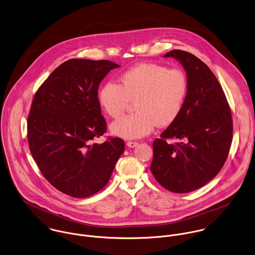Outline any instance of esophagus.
<instances>
[{
    "label": "esophagus",
    "instance_id": "1",
    "mask_svg": "<svg viewBox=\"0 0 255 255\" xmlns=\"http://www.w3.org/2000/svg\"><path fill=\"white\" fill-rule=\"evenodd\" d=\"M126 145H127L129 148H135V147L138 146V143H137V142H127Z\"/></svg>",
    "mask_w": 255,
    "mask_h": 255
}]
</instances>
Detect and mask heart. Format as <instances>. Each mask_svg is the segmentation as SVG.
I'll use <instances>...</instances> for the list:
<instances>
[{
  "mask_svg": "<svg viewBox=\"0 0 255 255\" xmlns=\"http://www.w3.org/2000/svg\"><path fill=\"white\" fill-rule=\"evenodd\" d=\"M121 85L106 82L99 92L102 109L112 118L123 114L130 101L136 113L110 125L114 136L133 140L150 134L155 125L165 127L179 116L188 92V80L181 69L142 63L124 72Z\"/></svg>",
  "mask_w": 255,
  "mask_h": 255,
  "instance_id": "heart-1",
  "label": "heart"
}]
</instances>
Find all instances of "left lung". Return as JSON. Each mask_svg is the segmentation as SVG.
<instances>
[{"mask_svg": "<svg viewBox=\"0 0 255 255\" xmlns=\"http://www.w3.org/2000/svg\"><path fill=\"white\" fill-rule=\"evenodd\" d=\"M163 57L182 65L188 92L179 116L153 142L150 169L165 189L186 193L204 186L223 167L232 144V114L220 83L200 59L182 50ZM166 138L178 142L168 144Z\"/></svg>", "mask_w": 255, "mask_h": 255, "instance_id": "8db88e82", "label": "left lung"}]
</instances>
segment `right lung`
I'll return each mask as SVG.
<instances>
[{
  "instance_id": "obj_1",
  "label": "right lung",
  "mask_w": 255,
  "mask_h": 255,
  "mask_svg": "<svg viewBox=\"0 0 255 255\" xmlns=\"http://www.w3.org/2000/svg\"><path fill=\"white\" fill-rule=\"evenodd\" d=\"M119 67L107 60H68L34 96L27 120L30 152L43 176L69 196L86 198L102 190L124 152L120 138L94 143L106 129L99 86Z\"/></svg>"
}]
</instances>
